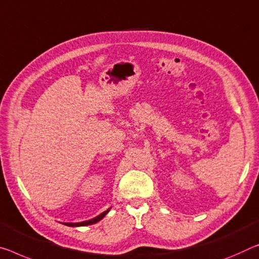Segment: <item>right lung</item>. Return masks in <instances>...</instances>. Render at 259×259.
<instances>
[{"instance_id": "obj_1", "label": "right lung", "mask_w": 259, "mask_h": 259, "mask_svg": "<svg viewBox=\"0 0 259 259\" xmlns=\"http://www.w3.org/2000/svg\"><path fill=\"white\" fill-rule=\"evenodd\" d=\"M110 211V207L108 208L107 211H105V212H102L101 214H99V215H97L96 218H93V219H91V220H86V221H81V223H63V225H65V226H69V227H80V226H89V225H93V224H97L98 221H100L102 218H104V217L107 214V213Z\"/></svg>"}]
</instances>
